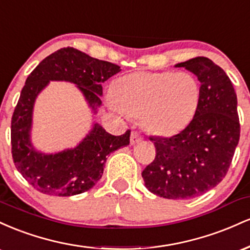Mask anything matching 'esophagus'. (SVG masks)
<instances>
[{
    "label": "esophagus",
    "mask_w": 250,
    "mask_h": 250,
    "mask_svg": "<svg viewBox=\"0 0 250 250\" xmlns=\"http://www.w3.org/2000/svg\"><path fill=\"white\" fill-rule=\"evenodd\" d=\"M143 136L141 135V133L139 131H131L130 135V143L131 145H135V143H139L140 141H142Z\"/></svg>",
    "instance_id": "1"
}]
</instances>
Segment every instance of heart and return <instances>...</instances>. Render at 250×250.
I'll list each match as a JSON object with an SVG mask.
<instances>
[{
  "instance_id": "heart-1",
  "label": "heart",
  "mask_w": 250,
  "mask_h": 250,
  "mask_svg": "<svg viewBox=\"0 0 250 250\" xmlns=\"http://www.w3.org/2000/svg\"><path fill=\"white\" fill-rule=\"evenodd\" d=\"M111 108L130 116H142L149 130L174 135L196 114L200 84L186 71H136L121 76L111 87Z\"/></svg>"
}]
</instances>
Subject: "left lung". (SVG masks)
Segmentation results:
<instances>
[{"label":"left lung","instance_id":"1","mask_svg":"<svg viewBox=\"0 0 250 250\" xmlns=\"http://www.w3.org/2000/svg\"><path fill=\"white\" fill-rule=\"evenodd\" d=\"M196 75L200 102L191 122L171 137H150L156 156L142 171L150 193L188 200L223 180L240 140L237 97L225 70L207 57L175 64Z\"/></svg>","mask_w":250,"mask_h":250}]
</instances>
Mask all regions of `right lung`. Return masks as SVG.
Wrapping results in <instances>:
<instances>
[{
    "label": "right lung",
    "mask_w": 250,
    "mask_h": 250,
    "mask_svg": "<svg viewBox=\"0 0 250 250\" xmlns=\"http://www.w3.org/2000/svg\"><path fill=\"white\" fill-rule=\"evenodd\" d=\"M120 71L117 64L67 47L45 57L27 77L11 119V154L17 170L40 193L73 196L93 188L102 177L108 155L129 145L130 130L114 136L94 122L76 147L42 153L31 142L34 104L39 94L50 81L74 83L96 114L102 104V83Z\"/></svg>",
    "instance_id": "obj_1"
}]
</instances>
